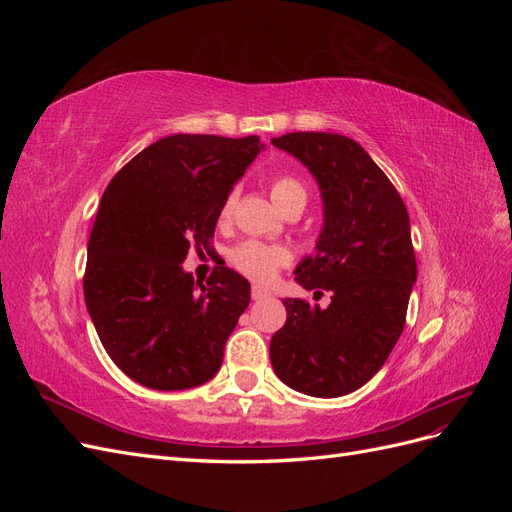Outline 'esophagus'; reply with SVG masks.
Returning <instances> with one entry per match:
<instances>
[{
  "label": "esophagus",
  "mask_w": 512,
  "mask_h": 512,
  "mask_svg": "<svg viewBox=\"0 0 512 512\" xmlns=\"http://www.w3.org/2000/svg\"><path fill=\"white\" fill-rule=\"evenodd\" d=\"M269 297H271V290L269 288L258 286V284L252 286V299L254 301H262V299H269Z\"/></svg>",
  "instance_id": "esophagus-1"
}]
</instances>
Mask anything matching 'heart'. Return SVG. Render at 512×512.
I'll use <instances>...</instances> for the list:
<instances>
[{
    "instance_id": "1",
    "label": "heart",
    "mask_w": 512,
    "mask_h": 512,
    "mask_svg": "<svg viewBox=\"0 0 512 512\" xmlns=\"http://www.w3.org/2000/svg\"><path fill=\"white\" fill-rule=\"evenodd\" d=\"M294 196H305L303 185L292 179V177H275L271 181V198L277 207H282L288 203ZM232 211V196L224 200V205L220 209V220H228V215ZM288 260L286 250L277 245H267L262 241H243L237 247H232L230 252V262L232 267L241 271L243 275L252 277L256 282H269L280 271V267Z\"/></svg>"
}]
</instances>
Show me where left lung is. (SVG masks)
Wrapping results in <instances>:
<instances>
[{
    "label": "left lung",
    "mask_w": 512,
    "mask_h": 512,
    "mask_svg": "<svg viewBox=\"0 0 512 512\" xmlns=\"http://www.w3.org/2000/svg\"><path fill=\"white\" fill-rule=\"evenodd\" d=\"M271 143L318 183L316 254L294 269L305 290L331 292L329 307L284 299L286 324L271 337V365L290 389L342 397L374 378L404 331L416 258L404 200L369 153L348 136L292 132Z\"/></svg>",
    "instance_id": "obj_1"
}]
</instances>
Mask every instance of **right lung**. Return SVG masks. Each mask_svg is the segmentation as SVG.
<instances>
[{
	"label": "right lung",
	"mask_w": 512,
	"mask_h": 512,
	"mask_svg": "<svg viewBox=\"0 0 512 512\" xmlns=\"http://www.w3.org/2000/svg\"><path fill=\"white\" fill-rule=\"evenodd\" d=\"M262 149L258 136L173 134L102 194L87 245V312L113 363L147 389H194L222 367L250 282L224 265L194 282L183 260L194 247L209 252L224 200Z\"/></svg>",
	"instance_id": "add662e5"
}]
</instances>
